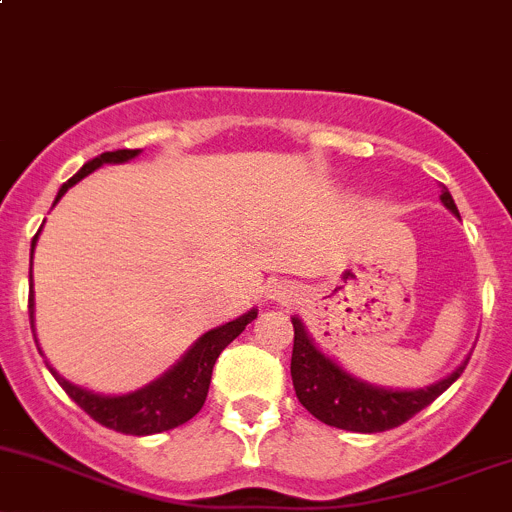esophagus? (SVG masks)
<instances>
[{
	"label": "esophagus",
	"mask_w": 512,
	"mask_h": 512,
	"mask_svg": "<svg viewBox=\"0 0 512 512\" xmlns=\"http://www.w3.org/2000/svg\"><path fill=\"white\" fill-rule=\"evenodd\" d=\"M267 297L275 302H287L292 297V290L287 285H272L270 290H267Z\"/></svg>",
	"instance_id": "1"
}]
</instances>
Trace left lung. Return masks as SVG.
Instances as JSON below:
<instances>
[{
  "mask_svg": "<svg viewBox=\"0 0 512 512\" xmlns=\"http://www.w3.org/2000/svg\"><path fill=\"white\" fill-rule=\"evenodd\" d=\"M440 200H443V205L453 215L460 217L448 187H443ZM292 327H295V345H292L290 372L297 400L320 423L340 430H350V433H382V430L398 428V425L408 423L413 415L428 408L435 398H440L463 375L465 365L470 360L468 357L448 377H443L440 382H433L428 388H377V385H370V382L350 375L335 360H330L312 342V337L307 335L300 317H292Z\"/></svg>",
  "mask_w": 512,
  "mask_h": 512,
  "instance_id": "left-lung-1",
  "label": "left lung"
}]
</instances>
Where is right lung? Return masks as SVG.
Wrapping results in <instances>:
<instances>
[{
  "mask_svg": "<svg viewBox=\"0 0 512 512\" xmlns=\"http://www.w3.org/2000/svg\"><path fill=\"white\" fill-rule=\"evenodd\" d=\"M140 155V150H117V152H102L99 157L89 160L87 165H82V170L72 177V180L64 182L57 192V200L69 190L72 185H77L79 180H84L87 175H92L94 170H99L102 165H119V162L135 160ZM42 230V227H39ZM39 232L32 240V252L37 245ZM257 317V310L252 307L250 312H245L237 320L225 322V325L215 327V330L205 332L190 350L182 355V360L177 365H172L170 370L162 377L152 380L145 388L135 390V393L127 395H97L92 390H84L79 385H72L69 380H64L52 365L49 372L54 375V380L62 385L64 393L84 410L92 420H97L99 425L109 430H117L124 435H155L165 433V430L177 428V425L187 423V420L195 418L202 410L207 400V390H210L212 380V367H215L220 352L250 325ZM29 325L34 327V295H32V260H29ZM37 340V337H34ZM42 352V350H39Z\"/></svg>",
  "mask_w": 512,
  "mask_h": 512,
  "instance_id": "add662e5",
  "label": "right lung"
}]
</instances>
